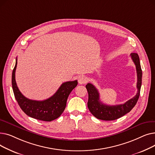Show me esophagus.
Instances as JSON below:
<instances>
[{
	"label": "esophagus",
	"mask_w": 155,
	"mask_h": 155,
	"mask_svg": "<svg viewBox=\"0 0 155 155\" xmlns=\"http://www.w3.org/2000/svg\"><path fill=\"white\" fill-rule=\"evenodd\" d=\"M88 82V78L86 77H81L78 78V83L80 84H84Z\"/></svg>",
	"instance_id": "34e87169"
}]
</instances>
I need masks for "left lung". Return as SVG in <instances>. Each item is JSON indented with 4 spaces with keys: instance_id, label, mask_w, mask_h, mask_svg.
I'll use <instances>...</instances> for the list:
<instances>
[{
    "instance_id": "1",
    "label": "left lung",
    "mask_w": 155,
    "mask_h": 155,
    "mask_svg": "<svg viewBox=\"0 0 155 155\" xmlns=\"http://www.w3.org/2000/svg\"><path fill=\"white\" fill-rule=\"evenodd\" d=\"M130 56L136 65L137 78L136 85L137 92L136 95L132 99L123 104L108 105L101 102L99 91L94 85L90 83L86 85V88L88 94L87 106L92 115L96 118L104 120H116L129 112L136 104L140 95L142 83V70L138 54L133 53Z\"/></svg>"
}]
</instances>
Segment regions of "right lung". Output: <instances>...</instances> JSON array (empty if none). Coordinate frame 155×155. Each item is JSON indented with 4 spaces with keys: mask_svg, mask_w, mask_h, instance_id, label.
Here are the masks:
<instances>
[{
    "mask_svg": "<svg viewBox=\"0 0 155 155\" xmlns=\"http://www.w3.org/2000/svg\"><path fill=\"white\" fill-rule=\"evenodd\" d=\"M17 63L16 58L12 71V85L15 98L22 111L31 117L43 121H51L59 117L66 107L70 94L78 84L77 80L63 83L56 93L48 99L42 101L31 100L21 94L16 84L15 73Z\"/></svg>",
    "mask_w": 155,
    "mask_h": 155,
    "instance_id": "obj_1",
    "label": "right lung"
}]
</instances>
